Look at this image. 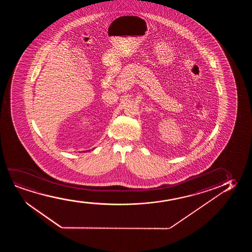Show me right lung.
<instances>
[{"mask_svg": "<svg viewBox=\"0 0 252 252\" xmlns=\"http://www.w3.org/2000/svg\"><path fill=\"white\" fill-rule=\"evenodd\" d=\"M86 152H90V150H89V151H86Z\"/></svg>", "mask_w": 252, "mask_h": 252, "instance_id": "1", "label": "right lung"}]
</instances>
